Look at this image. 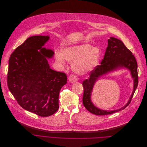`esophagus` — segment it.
<instances>
[{"label": "esophagus", "instance_id": "obj_1", "mask_svg": "<svg viewBox=\"0 0 147 147\" xmlns=\"http://www.w3.org/2000/svg\"><path fill=\"white\" fill-rule=\"evenodd\" d=\"M68 79H69V81L70 82H71V83L76 82L78 81V78L76 77V76H75V75H71V76L69 77Z\"/></svg>", "mask_w": 147, "mask_h": 147}]
</instances>
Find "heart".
<instances>
[{
  "instance_id": "obj_1",
  "label": "heart",
  "mask_w": 147,
  "mask_h": 147,
  "mask_svg": "<svg viewBox=\"0 0 147 147\" xmlns=\"http://www.w3.org/2000/svg\"><path fill=\"white\" fill-rule=\"evenodd\" d=\"M57 63L64 66L65 60L72 63V69L79 75H85L93 71L98 64L100 57L98 48L90 44L82 43L67 46L61 52L55 53Z\"/></svg>"
}]
</instances>
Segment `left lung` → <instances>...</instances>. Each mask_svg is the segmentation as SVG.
Returning a JSON list of instances; mask_svg holds the SVG:
<instances>
[{
    "mask_svg": "<svg viewBox=\"0 0 147 147\" xmlns=\"http://www.w3.org/2000/svg\"><path fill=\"white\" fill-rule=\"evenodd\" d=\"M107 42L108 46L101 65L97 66L90 72V78L84 80L82 83L84 89L83 104L87 111L97 115L112 114L126 108L131 101L138 82L137 64L132 53L118 39L110 37ZM120 69H128L131 72V76L134 79L133 92L127 104L119 109L112 111L101 110L97 107L94 105L91 98L95 82L104 75Z\"/></svg>",
    "mask_w": 147,
    "mask_h": 147,
    "instance_id": "left-lung-1",
    "label": "left lung"
}]
</instances>
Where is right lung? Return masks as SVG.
I'll return each mask as SVG.
<instances>
[{
	"instance_id": "add662e5",
	"label": "right lung",
	"mask_w": 147,
	"mask_h": 147,
	"mask_svg": "<svg viewBox=\"0 0 147 147\" xmlns=\"http://www.w3.org/2000/svg\"><path fill=\"white\" fill-rule=\"evenodd\" d=\"M49 36L28 38L11 54L7 85L18 104L40 116L54 114L59 108L58 97L67 84L65 73L50 68L47 59L54 52L44 47Z\"/></svg>"
}]
</instances>
